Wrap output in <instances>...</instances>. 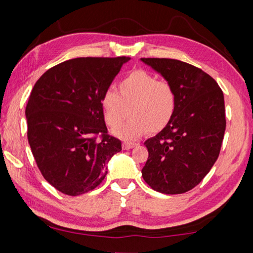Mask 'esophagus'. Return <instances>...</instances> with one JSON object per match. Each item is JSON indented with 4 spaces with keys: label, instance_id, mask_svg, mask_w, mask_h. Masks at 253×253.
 <instances>
[{
    "label": "esophagus",
    "instance_id": "obj_1",
    "mask_svg": "<svg viewBox=\"0 0 253 253\" xmlns=\"http://www.w3.org/2000/svg\"><path fill=\"white\" fill-rule=\"evenodd\" d=\"M137 146V144L135 143H128V142H124L123 143V149H125V151H127V149H130L132 147Z\"/></svg>",
    "mask_w": 253,
    "mask_h": 253
}]
</instances>
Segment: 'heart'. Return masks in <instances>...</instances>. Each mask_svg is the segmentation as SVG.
I'll return each instance as SVG.
<instances>
[{
	"instance_id": "b5f03b06",
	"label": "heart",
	"mask_w": 253,
	"mask_h": 253,
	"mask_svg": "<svg viewBox=\"0 0 253 253\" xmlns=\"http://www.w3.org/2000/svg\"><path fill=\"white\" fill-rule=\"evenodd\" d=\"M129 106L131 118L116 127L113 134L125 140H134L151 131H160L172 119L176 108V95L168 81L157 80L152 74L135 70L119 84V92L107 89L101 97V107L109 126H117Z\"/></svg>"
}]
</instances>
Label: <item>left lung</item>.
Instances as JSON below:
<instances>
[{"label": "left lung", "instance_id": "8db88e82", "mask_svg": "<svg viewBox=\"0 0 253 253\" xmlns=\"http://www.w3.org/2000/svg\"><path fill=\"white\" fill-rule=\"evenodd\" d=\"M176 95L169 123L144 143V181L163 194H182L202 181L219 157L225 131L224 96L211 76L175 59H140Z\"/></svg>", "mask_w": 253, "mask_h": 253}]
</instances>
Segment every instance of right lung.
Here are the masks:
<instances>
[{"label":"right lung","mask_w":253,"mask_h":253,"mask_svg":"<svg viewBox=\"0 0 253 253\" xmlns=\"http://www.w3.org/2000/svg\"><path fill=\"white\" fill-rule=\"evenodd\" d=\"M130 58H76L45 71L30 95L28 140L45 181L63 194L92 191L122 142L107 134L101 97ZM101 136V140L96 136Z\"/></svg>","instance_id":"right-lung-1"}]
</instances>
